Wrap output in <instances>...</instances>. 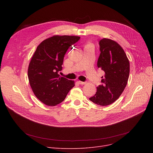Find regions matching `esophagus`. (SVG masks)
<instances>
[{
  "instance_id": "34e87169",
  "label": "esophagus",
  "mask_w": 153,
  "mask_h": 153,
  "mask_svg": "<svg viewBox=\"0 0 153 153\" xmlns=\"http://www.w3.org/2000/svg\"><path fill=\"white\" fill-rule=\"evenodd\" d=\"M78 83H79V84H81V85H84V84H86L85 82H82V81H78Z\"/></svg>"
}]
</instances>
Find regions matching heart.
Masks as SVG:
<instances>
[{
	"instance_id": "obj_1",
	"label": "heart",
	"mask_w": 153,
	"mask_h": 153,
	"mask_svg": "<svg viewBox=\"0 0 153 153\" xmlns=\"http://www.w3.org/2000/svg\"><path fill=\"white\" fill-rule=\"evenodd\" d=\"M87 45H91V44H87L86 46H87Z\"/></svg>"
}]
</instances>
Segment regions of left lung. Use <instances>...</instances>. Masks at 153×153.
Returning a JSON list of instances; mask_svg holds the SVG:
<instances>
[{"label":"left lung","instance_id":"1","mask_svg":"<svg viewBox=\"0 0 153 153\" xmlns=\"http://www.w3.org/2000/svg\"><path fill=\"white\" fill-rule=\"evenodd\" d=\"M100 54L97 67L105 72L97 92L89 98L95 104L107 106L116 101L123 92L130 74V62L123 48L108 38L99 42Z\"/></svg>","mask_w":153,"mask_h":153}]
</instances>
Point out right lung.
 Here are the masks:
<instances>
[{"label":"right lung","mask_w":153,"mask_h":153,"mask_svg":"<svg viewBox=\"0 0 153 153\" xmlns=\"http://www.w3.org/2000/svg\"><path fill=\"white\" fill-rule=\"evenodd\" d=\"M79 39L77 36L54 35L40 43L32 56L28 69L29 83L37 99L48 106L61 103L75 85L58 72L68 48Z\"/></svg>","instance_id":"obj_1"}]
</instances>
